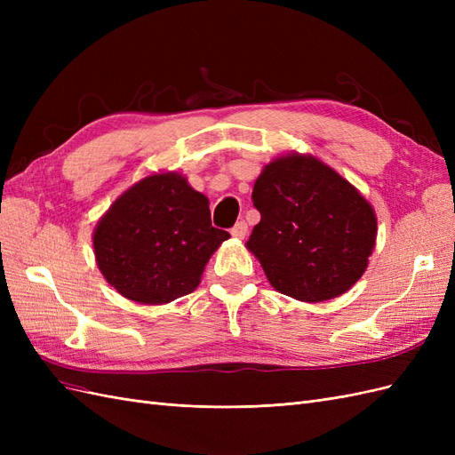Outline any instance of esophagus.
<instances>
[{"label": "esophagus", "mask_w": 455, "mask_h": 455, "mask_svg": "<svg viewBox=\"0 0 455 455\" xmlns=\"http://www.w3.org/2000/svg\"><path fill=\"white\" fill-rule=\"evenodd\" d=\"M246 233H249V226H246L244 222H237L235 226L231 228V235L235 239H244Z\"/></svg>", "instance_id": "34e87169"}]
</instances>
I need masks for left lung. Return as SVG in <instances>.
<instances>
[{
  "mask_svg": "<svg viewBox=\"0 0 455 455\" xmlns=\"http://www.w3.org/2000/svg\"><path fill=\"white\" fill-rule=\"evenodd\" d=\"M259 222L246 241L269 284L299 301L346 294L376 246L378 218L366 197L311 154L271 159L252 189Z\"/></svg>",
  "mask_w": 455,
  "mask_h": 455,
  "instance_id": "1",
  "label": "left lung"
}]
</instances>
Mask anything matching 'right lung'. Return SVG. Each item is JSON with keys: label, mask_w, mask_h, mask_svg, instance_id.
<instances>
[{"label": "right lung", "mask_w": 455, "mask_h": 455, "mask_svg": "<svg viewBox=\"0 0 455 455\" xmlns=\"http://www.w3.org/2000/svg\"><path fill=\"white\" fill-rule=\"evenodd\" d=\"M229 233L211 224L209 199L176 171L134 182L92 231L104 279L131 301L164 306L194 292Z\"/></svg>", "instance_id": "1"}]
</instances>
